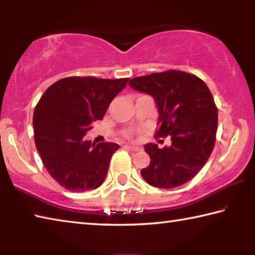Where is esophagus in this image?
<instances>
[{"mask_svg": "<svg viewBox=\"0 0 255 255\" xmlns=\"http://www.w3.org/2000/svg\"><path fill=\"white\" fill-rule=\"evenodd\" d=\"M125 148L132 150V152H138V150H140V147H138V146H131V145H125Z\"/></svg>", "mask_w": 255, "mask_h": 255, "instance_id": "obj_1", "label": "esophagus"}]
</instances>
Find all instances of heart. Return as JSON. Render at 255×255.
<instances>
[{
	"label": "heart",
	"instance_id": "1",
	"mask_svg": "<svg viewBox=\"0 0 255 255\" xmlns=\"http://www.w3.org/2000/svg\"><path fill=\"white\" fill-rule=\"evenodd\" d=\"M124 135H125V137L130 138L132 133H131V131H130V130H126V131H124Z\"/></svg>",
	"mask_w": 255,
	"mask_h": 255
}]
</instances>
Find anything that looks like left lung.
I'll list each match as a JSON object with an SVG mask.
<instances>
[{"instance_id":"8db88e82","label":"left lung","mask_w":255,"mask_h":255,"mask_svg":"<svg viewBox=\"0 0 255 255\" xmlns=\"http://www.w3.org/2000/svg\"><path fill=\"white\" fill-rule=\"evenodd\" d=\"M129 85L154 98L159 112L156 137H171L158 148L146 144L150 163L140 171L153 187L172 189L195 178L213 152L218 112L208 86L199 77L170 70L135 77Z\"/></svg>"}]
</instances>
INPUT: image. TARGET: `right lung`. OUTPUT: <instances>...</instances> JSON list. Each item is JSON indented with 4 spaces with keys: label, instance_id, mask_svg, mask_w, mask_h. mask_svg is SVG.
Instances as JSON below:
<instances>
[{
    "label": "right lung",
    "instance_id": "obj_1",
    "mask_svg": "<svg viewBox=\"0 0 255 255\" xmlns=\"http://www.w3.org/2000/svg\"><path fill=\"white\" fill-rule=\"evenodd\" d=\"M129 79L65 77L50 85L33 112L34 144L46 170L73 192L100 187L120 146L85 140L92 123L102 120L110 102Z\"/></svg>",
    "mask_w": 255,
    "mask_h": 255
}]
</instances>
